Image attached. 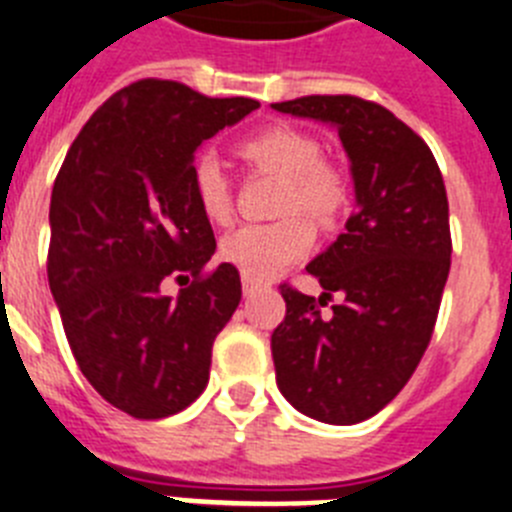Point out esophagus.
Instances as JSON below:
<instances>
[{
    "label": "esophagus",
    "mask_w": 512,
    "mask_h": 512,
    "mask_svg": "<svg viewBox=\"0 0 512 512\" xmlns=\"http://www.w3.org/2000/svg\"><path fill=\"white\" fill-rule=\"evenodd\" d=\"M262 283H255V281H247V278H244L242 281V291H244V296H247V299H250V296H255L257 291H262Z\"/></svg>",
    "instance_id": "1"
}]
</instances>
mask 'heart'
<instances>
[{
  "mask_svg": "<svg viewBox=\"0 0 512 512\" xmlns=\"http://www.w3.org/2000/svg\"><path fill=\"white\" fill-rule=\"evenodd\" d=\"M252 164L286 177L281 213H309L311 219L330 221L345 203V182L322 162V146L314 136L291 126H273L252 136L242 146ZM195 203L211 224L231 219V190L224 167L213 154L195 159L190 170ZM314 247V226L301 216L275 224H250L226 234L221 260L255 283L273 281Z\"/></svg>",
  "mask_w": 512,
  "mask_h": 512,
  "instance_id": "obj_1",
  "label": "heart"
}]
</instances>
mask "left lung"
I'll return each mask as SVG.
<instances>
[{
    "instance_id": "left-lung-1",
    "label": "left lung",
    "mask_w": 512,
    "mask_h": 512,
    "mask_svg": "<svg viewBox=\"0 0 512 512\" xmlns=\"http://www.w3.org/2000/svg\"><path fill=\"white\" fill-rule=\"evenodd\" d=\"M270 108L335 128L355 193L345 234L306 265L319 301L281 286L275 381L301 415L355 425L397 397L433 335L451 270L446 185L428 144L376 102L311 95ZM332 292L341 301L322 318Z\"/></svg>"
}]
</instances>
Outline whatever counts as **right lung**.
<instances>
[{
    "label": "right lung",
    "mask_w": 512,
    "mask_h": 512,
    "mask_svg": "<svg viewBox=\"0 0 512 512\" xmlns=\"http://www.w3.org/2000/svg\"><path fill=\"white\" fill-rule=\"evenodd\" d=\"M260 108L203 97L180 82L141 79L115 92L74 139L51 193L48 286L66 340L105 402L159 420L201 397L213 340L242 299L195 203V151ZM194 275L177 300L167 277Z\"/></svg>",
    "instance_id": "right-lung-1"
}]
</instances>
